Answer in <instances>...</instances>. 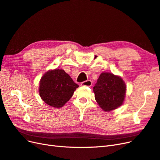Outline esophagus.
Here are the masks:
<instances>
[{"mask_svg":"<svg viewBox=\"0 0 160 160\" xmlns=\"http://www.w3.org/2000/svg\"><path fill=\"white\" fill-rule=\"evenodd\" d=\"M92 85V82L90 80H88V81H85L82 82L81 83V86H88V87H91Z\"/></svg>","mask_w":160,"mask_h":160,"instance_id":"esophagus-1","label":"esophagus"}]
</instances>
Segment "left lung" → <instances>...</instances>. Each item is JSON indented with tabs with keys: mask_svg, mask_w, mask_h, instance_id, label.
<instances>
[{
	"mask_svg": "<svg viewBox=\"0 0 160 160\" xmlns=\"http://www.w3.org/2000/svg\"><path fill=\"white\" fill-rule=\"evenodd\" d=\"M126 88L125 83L120 76L103 72L93 87L95 100L103 111L114 110L123 105Z\"/></svg>",
	"mask_w": 160,
	"mask_h": 160,
	"instance_id": "obj_1",
	"label": "left lung"
}]
</instances>
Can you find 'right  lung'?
Masks as SVG:
<instances>
[{"label": "right lung", "mask_w": 160, "mask_h": 160, "mask_svg": "<svg viewBox=\"0 0 160 160\" xmlns=\"http://www.w3.org/2000/svg\"><path fill=\"white\" fill-rule=\"evenodd\" d=\"M79 85L62 69L47 71L39 82L42 100L54 108H61L68 101Z\"/></svg>", "instance_id": "right-lung-1"}]
</instances>
